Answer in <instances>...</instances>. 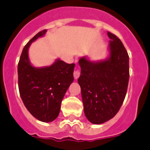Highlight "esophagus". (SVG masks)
Returning <instances> with one entry per match:
<instances>
[{
    "label": "esophagus",
    "mask_w": 150,
    "mask_h": 150,
    "mask_svg": "<svg viewBox=\"0 0 150 150\" xmlns=\"http://www.w3.org/2000/svg\"><path fill=\"white\" fill-rule=\"evenodd\" d=\"M79 76H80V72H79V71H78V70H76V71L74 72V79H78V78L79 77Z\"/></svg>",
    "instance_id": "1"
}]
</instances>
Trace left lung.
Wrapping results in <instances>:
<instances>
[{"mask_svg": "<svg viewBox=\"0 0 150 150\" xmlns=\"http://www.w3.org/2000/svg\"><path fill=\"white\" fill-rule=\"evenodd\" d=\"M110 39L109 55L104 60H79L81 68L78 83L81 88L86 117L93 124L109 121L120 110L128 88L129 57L122 41L107 32Z\"/></svg>", "mask_w": 150, "mask_h": 150, "instance_id": "8db88e82", "label": "left lung"}]
</instances>
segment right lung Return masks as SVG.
<instances>
[{"instance_id":"obj_1","label":"right lung","mask_w":150,"mask_h":150,"mask_svg":"<svg viewBox=\"0 0 150 150\" xmlns=\"http://www.w3.org/2000/svg\"><path fill=\"white\" fill-rule=\"evenodd\" d=\"M46 32L47 30L40 31L25 46L18 64V77L21 98L28 110L37 120L50 122L59 116L62 99L74 81L75 64L57 59L50 66L32 65L29 47Z\"/></svg>"}]
</instances>
